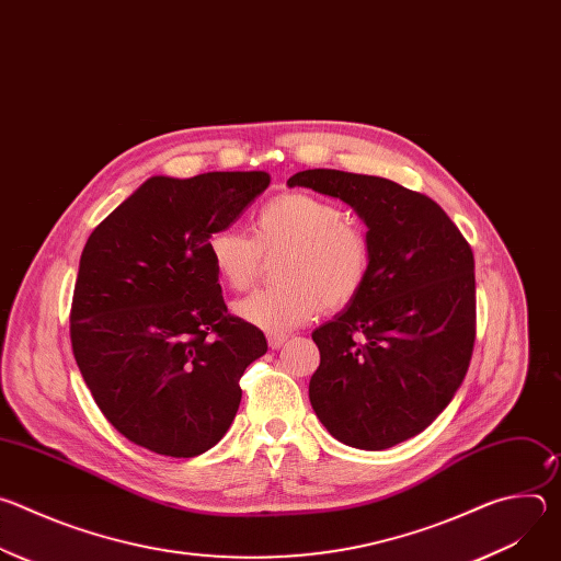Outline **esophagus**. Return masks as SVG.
<instances>
[{"mask_svg":"<svg viewBox=\"0 0 561 561\" xmlns=\"http://www.w3.org/2000/svg\"><path fill=\"white\" fill-rule=\"evenodd\" d=\"M288 342L286 333H268V344L271 348H282Z\"/></svg>","mask_w":561,"mask_h":561,"instance_id":"esophagus-1","label":"esophagus"}]
</instances>
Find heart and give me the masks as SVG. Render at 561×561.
<instances>
[{
  "label": "heart",
  "instance_id": "1",
  "mask_svg": "<svg viewBox=\"0 0 561 561\" xmlns=\"http://www.w3.org/2000/svg\"><path fill=\"white\" fill-rule=\"evenodd\" d=\"M277 253L279 284L234 304L244 322L268 333L297 329L322 308H346L362 295L373 264L368 230L346 217L337 202L306 191H288L262 204L253 213L251 237L217 230L206 242L208 262L230 290L249 288L262 257Z\"/></svg>",
  "mask_w": 561,
  "mask_h": 561
}]
</instances>
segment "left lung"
Segmentation results:
<instances>
[{
  "label": "left lung",
  "instance_id": "left-lung-1",
  "mask_svg": "<svg viewBox=\"0 0 561 561\" xmlns=\"http://www.w3.org/2000/svg\"><path fill=\"white\" fill-rule=\"evenodd\" d=\"M288 186L351 204L373 247L362 295L312 333V411L335 439L362 450L407 442L450 404L470 364V244L437 202L383 178L314 169Z\"/></svg>",
  "mask_w": 561,
  "mask_h": 561
}]
</instances>
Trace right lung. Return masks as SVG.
Listing matches in <instances>:
<instances>
[{
	"label": "right lung",
	"mask_w": 561,
	"mask_h": 561,
	"mask_svg": "<svg viewBox=\"0 0 561 561\" xmlns=\"http://www.w3.org/2000/svg\"><path fill=\"white\" fill-rule=\"evenodd\" d=\"M268 173L150 178L89 237L70 306L75 362L133 444L195 457L230 428L264 333L228 312L206 255Z\"/></svg>",
	"instance_id": "add662e5"
}]
</instances>
